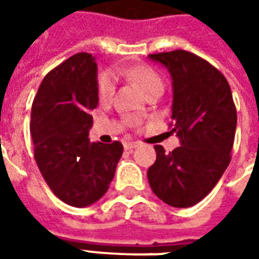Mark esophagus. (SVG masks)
I'll use <instances>...</instances> for the list:
<instances>
[{"label": "esophagus", "instance_id": "1", "mask_svg": "<svg viewBox=\"0 0 259 259\" xmlns=\"http://www.w3.org/2000/svg\"><path fill=\"white\" fill-rule=\"evenodd\" d=\"M123 147L124 150H133V148L137 147V143H135V141H124Z\"/></svg>", "mask_w": 259, "mask_h": 259}]
</instances>
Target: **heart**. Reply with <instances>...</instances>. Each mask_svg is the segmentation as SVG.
<instances>
[{
	"instance_id": "b5f03b06",
	"label": "heart",
	"mask_w": 259,
	"mask_h": 259,
	"mask_svg": "<svg viewBox=\"0 0 259 259\" xmlns=\"http://www.w3.org/2000/svg\"><path fill=\"white\" fill-rule=\"evenodd\" d=\"M116 73L124 74L132 80H135L136 83H139L143 91L147 96L151 94L154 91H163V80L159 76L157 70H154L150 66L141 65V66H133V68L126 69V70H116ZM116 87V79L112 72H101L97 77V90L98 96L104 101L111 100L115 93Z\"/></svg>"
}]
</instances>
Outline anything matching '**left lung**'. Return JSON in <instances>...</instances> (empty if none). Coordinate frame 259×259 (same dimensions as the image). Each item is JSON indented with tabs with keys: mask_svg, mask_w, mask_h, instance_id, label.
<instances>
[{
	"mask_svg": "<svg viewBox=\"0 0 259 259\" xmlns=\"http://www.w3.org/2000/svg\"><path fill=\"white\" fill-rule=\"evenodd\" d=\"M150 58L165 65L174 80L170 127L182 146L169 152L154 146L157 159L147 172L148 183L168 205L187 208L215 187L230 163L236 105L226 77L198 55L175 50Z\"/></svg>",
	"mask_w": 259,
	"mask_h": 259,
	"instance_id": "left-lung-1",
	"label": "left lung"
}]
</instances>
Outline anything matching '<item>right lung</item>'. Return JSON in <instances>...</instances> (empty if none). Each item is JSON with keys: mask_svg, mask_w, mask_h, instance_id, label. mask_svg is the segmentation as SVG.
<instances>
[{"mask_svg": "<svg viewBox=\"0 0 259 259\" xmlns=\"http://www.w3.org/2000/svg\"><path fill=\"white\" fill-rule=\"evenodd\" d=\"M98 105L97 64L79 53L46 74L31 105L34 159L59 200L87 206L107 193L123 152L119 141L90 143Z\"/></svg>", "mask_w": 259, "mask_h": 259, "instance_id": "right-lung-1", "label": "right lung"}]
</instances>
